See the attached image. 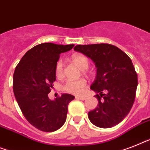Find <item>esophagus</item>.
Wrapping results in <instances>:
<instances>
[{"label": "esophagus", "instance_id": "34e87169", "mask_svg": "<svg viewBox=\"0 0 150 150\" xmlns=\"http://www.w3.org/2000/svg\"><path fill=\"white\" fill-rule=\"evenodd\" d=\"M76 100H86V97H85V96H76Z\"/></svg>", "mask_w": 150, "mask_h": 150}]
</instances>
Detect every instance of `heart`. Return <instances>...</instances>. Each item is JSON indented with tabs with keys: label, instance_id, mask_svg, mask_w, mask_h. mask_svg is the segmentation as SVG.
<instances>
[{
	"label": "heart",
	"instance_id": "b5f03b06",
	"mask_svg": "<svg viewBox=\"0 0 150 150\" xmlns=\"http://www.w3.org/2000/svg\"><path fill=\"white\" fill-rule=\"evenodd\" d=\"M71 60L74 64L78 66L81 70L88 69L90 62L87 57L83 54H74L71 57ZM64 72V63L61 60H58L55 67V74L57 76H62ZM86 86V80L83 78L76 80H68L63 85V90L65 92L73 93V94H80L83 92L84 87Z\"/></svg>",
	"mask_w": 150,
	"mask_h": 150
}]
</instances>
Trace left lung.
<instances>
[{
	"instance_id": "obj_1",
	"label": "left lung",
	"mask_w": 150,
	"mask_h": 150,
	"mask_svg": "<svg viewBox=\"0 0 150 150\" xmlns=\"http://www.w3.org/2000/svg\"><path fill=\"white\" fill-rule=\"evenodd\" d=\"M74 50L90 57L97 67L90 89L97 93L98 106L88 112L90 122L100 128L114 127L127 117L136 97L138 78L132 60L109 44L76 45Z\"/></svg>"
}]
</instances>
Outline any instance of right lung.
Masks as SVG:
<instances>
[{
	"instance_id": "obj_1",
	"label": "right lung",
	"mask_w": 150,
	"mask_h": 150,
	"mask_svg": "<svg viewBox=\"0 0 150 150\" xmlns=\"http://www.w3.org/2000/svg\"><path fill=\"white\" fill-rule=\"evenodd\" d=\"M74 46L38 44L28 50L16 67L13 93L26 120L39 130L54 132L66 121L68 104L74 96L66 93L50 100L48 93L56 80L55 67L60 54Z\"/></svg>"
}]
</instances>
